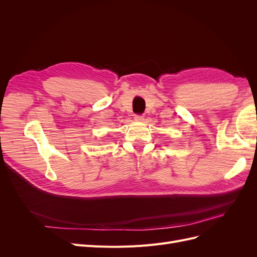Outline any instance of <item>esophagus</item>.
<instances>
[{
  "mask_svg": "<svg viewBox=\"0 0 257 257\" xmlns=\"http://www.w3.org/2000/svg\"><path fill=\"white\" fill-rule=\"evenodd\" d=\"M134 119H135L136 121H143V120H144V115H143V114H135Z\"/></svg>",
  "mask_w": 257,
  "mask_h": 257,
  "instance_id": "esophagus-1",
  "label": "esophagus"
}]
</instances>
